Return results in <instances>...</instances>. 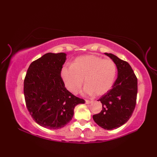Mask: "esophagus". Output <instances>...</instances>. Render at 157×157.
<instances>
[{
    "label": "esophagus",
    "mask_w": 157,
    "mask_h": 157,
    "mask_svg": "<svg viewBox=\"0 0 157 157\" xmlns=\"http://www.w3.org/2000/svg\"><path fill=\"white\" fill-rule=\"evenodd\" d=\"M93 101H88V100H86V103L87 105L88 104H90V103H92Z\"/></svg>",
    "instance_id": "obj_1"
}]
</instances>
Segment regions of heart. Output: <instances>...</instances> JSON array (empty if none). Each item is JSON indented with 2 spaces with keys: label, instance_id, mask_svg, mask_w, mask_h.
<instances>
[{
  "label": "heart",
  "instance_id": "heart-1",
  "mask_svg": "<svg viewBox=\"0 0 157 157\" xmlns=\"http://www.w3.org/2000/svg\"><path fill=\"white\" fill-rule=\"evenodd\" d=\"M117 73L115 63L95 55L82 56L75 59L71 67H63L61 77L67 89L76 94L84 83V94H105L111 88Z\"/></svg>",
  "mask_w": 157,
  "mask_h": 157
}]
</instances>
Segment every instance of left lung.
Masks as SVG:
<instances>
[{
    "label": "left lung",
    "mask_w": 157,
    "mask_h": 157,
    "mask_svg": "<svg viewBox=\"0 0 157 157\" xmlns=\"http://www.w3.org/2000/svg\"><path fill=\"white\" fill-rule=\"evenodd\" d=\"M105 54L115 63L117 78L112 88L98 101L102 109L93 115V119L102 128L111 130L125 124L131 117L136 104L138 79L128 62L111 53Z\"/></svg>",
    "instance_id": "1"
}]
</instances>
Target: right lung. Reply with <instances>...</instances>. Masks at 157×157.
Returning a JSON list of instances; mask_svg holds the SVG:
<instances>
[{
    "instance_id": "add662e5",
    "label": "right lung",
    "mask_w": 157,
    "mask_h": 157,
    "mask_svg": "<svg viewBox=\"0 0 157 157\" xmlns=\"http://www.w3.org/2000/svg\"><path fill=\"white\" fill-rule=\"evenodd\" d=\"M66 56L46 53L31 63L24 79L26 106L33 119L45 128H63L71 120L75 106L85 102L65 87L61 72Z\"/></svg>"
}]
</instances>
